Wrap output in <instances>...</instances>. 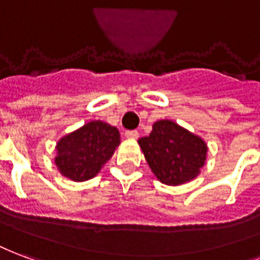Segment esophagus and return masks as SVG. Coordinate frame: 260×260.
<instances>
[{
    "mask_svg": "<svg viewBox=\"0 0 260 260\" xmlns=\"http://www.w3.org/2000/svg\"><path fill=\"white\" fill-rule=\"evenodd\" d=\"M124 136L127 138H137L138 137V130H126Z\"/></svg>",
    "mask_w": 260,
    "mask_h": 260,
    "instance_id": "esophagus-1",
    "label": "esophagus"
}]
</instances>
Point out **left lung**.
I'll return each instance as SVG.
<instances>
[{
    "instance_id": "left-lung-1",
    "label": "left lung",
    "mask_w": 260,
    "mask_h": 260,
    "mask_svg": "<svg viewBox=\"0 0 260 260\" xmlns=\"http://www.w3.org/2000/svg\"><path fill=\"white\" fill-rule=\"evenodd\" d=\"M145 159L155 176L169 185L195 179L205 165L206 148L202 138L172 120H159L148 137L140 138Z\"/></svg>"
}]
</instances>
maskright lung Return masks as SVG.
<instances>
[{
    "label": "right lung",
    "instance_id": "add662e5",
    "mask_svg": "<svg viewBox=\"0 0 260 260\" xmlns=\"http://www.w3.org/2000/svg\"><path fill=\"white\" fill-rule=\"evenodd\" d=\"M119 144L120 136L116 127L94 120L60 140L56 145L55 164L66 177L86 181L111 159Z\"/></svg>",
    "mask_w": 260,
    "mask_h": 260
}]
</instances>
